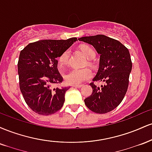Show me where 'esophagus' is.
I'll use <instances>...</instances> for the list:
<instances>
[{"instance_id":"esophagus-1","label":"esophagus","mask_w":152,"mask_h":152,"mask_svg":"<svg viewBox=\"0 0 152 152\" xmlns=\"http://www.w3.org/2000/svg\"><path fill=\"white\" fill-rule=\"evenodd\" d=\"M71 86L74 87V88H81L82 87V85H72Z\"/></svg>"}]
</instances>
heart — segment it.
Wrapping results in <instances>:
<instances>
[{
    "label": "heart",
    "mask_w": 152,
    "mask_h": 152,
    "mask_svg": "<svg viewBox=\"0 0 152 152\" xmlns=\"http://www.w3.org/2000/svg\"><path fill=\"white\" fill-rule=\"evenodd\" d=\"M81 50L84 55L90 59L92 57H95L96 53L91 47L88 46H83L81 47ZM71 50L66 49L59 56L58 64L60 66H64L67 64L70 58ZM91 71L89 69H79V68H73L70 71H68L64 75V78L67 83L70 85L81 84L83 81H86L91 77Z\"/></svg>",
    "instance_id": "heart-1"
}]
</instances>
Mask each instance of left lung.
<instances>
[{
    "label": "left lung",
    "mask_w": 152,
    "mask_h": 152,
    "mask_svg": "<svg viewBox=\"0 0 152 152\" xmlns=\"http://www.w3.org/2000/svg\"><path fill=\"white\" fill-rule=\"evenodd\" d=\"M78 41L92 45L100 54L98 72L90 83L93 92L84 99L85 104L94 112L106 114L121 104L127 91L132 68L129 51L117 40L104 35L85 36ZM95 81L105 84L99 87Z\"/></svg>",
    "instance_id": "obj_1"
}]
</instances>
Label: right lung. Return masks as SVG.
<instances>
[{"mask_svg":"<svg viewBox=\"0 0 152 152\" xmlns=\"http://www.w3.org/2000/svg\"><path fill=\"white\" fill-rule=\"evenodd\" d=\"M76 40H41L29 43L20 51L19 86L26 103L34 112L47 116L62 108L69 87H51L63 81L56 58Z\"/></svg>","mask_w":152,"mask_h":152,"instance_id":"obj_1","label":"right lung"}]
</instances>
